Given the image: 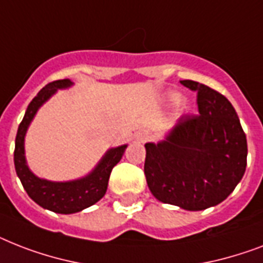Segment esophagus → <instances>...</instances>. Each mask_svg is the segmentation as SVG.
Masks as SVG:
<instances>
[{"mask_svg":"<svg viewBox=\"0 0 263 263\" xmlns=\"http://www.w3.org/2000/svg\"><path fill=\"white\" fill-rule=\"evenodd\" d=\"M149 138V133L148 132H140V133H137V136H136V141L137 142H145L148 141Z\"/></svg>","mask_w":263,"mask_h":263,"instance_id":"1","label":"esophagus"}]
</instances>
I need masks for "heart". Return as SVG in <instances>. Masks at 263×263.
Instances as JSON below:
<instances>
[{"instance_id": "b5f03b06", "label": "heart", "mask_w": 263, "mask_h": 263, "mask_svg": "<svg viewBox=\"0 0 263 263\" xmlns=\"http://www.w3.org/2000/svg\"><path fill=\"white\" fill-rule=\"evenodd\" d=\"M168 99H170L171 102H178V100H179V95H178V93H170V95H168ZM179 107L180 110H184V108H186V104L180 102Z\"/></svg>"}]
</instances>
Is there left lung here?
<instances>
[{
	"instance_id": "left-lung-1",
	"label": "left lung",
	"mask_w": 263,
	"mask_h": 263,
	"mask_svg": "<svg viewBox=\"0 0 263 263\" xmlns=\"http://www.w3.org/2000/svg\"><path fill=\"white\" fill-rule=\"evenodd\" d=\"M198 115H183L163 141L145 144L144 172L155 198L186 211H203L235 190L247 165V140L230 100L191 80Z\"/></svg>"
}]
</instances>
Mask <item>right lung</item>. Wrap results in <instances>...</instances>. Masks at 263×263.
I'll list each match as a JSON object with an SVG mask.
<instances>
[{
	"label": "right lung",
	"mask_w": 263,
	"mask_h": 263,
	"mask_svg": "<svg viewBox=\"0 0 263 263\" xmlns=\"http://www.w3.org/2000/svg\"><path fill=\"white\" fill-rule=\"evenodd\" d=\"M70 85H73L72 81L65 79L52 81L45 88H42L27 107L24 118L18 125L16 144H14L16 174L22 180L23 187L29 195V198L33 199L39 206L61 215L77 213L85 208L92 206L99 199H102L107 191L111 171L118 164L125 153V149L127 148V145H121L107 151L95 170L81 179L69 180V182H51L33 175L27 165L24 155V137L27 129L39 110V107L47 102L58 89H65Z\"/></svg>",
	"instance_id": "right-lung-1"
}]
</instances>
